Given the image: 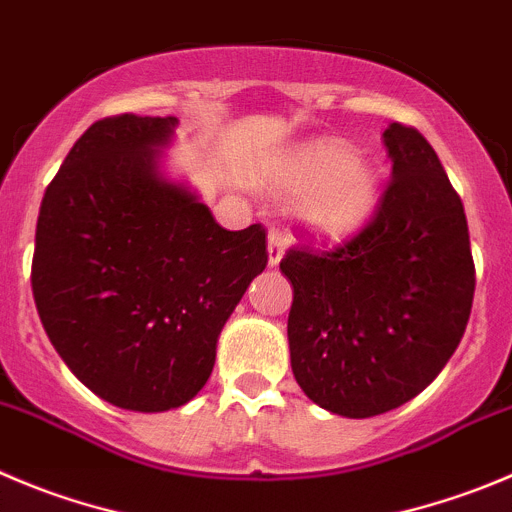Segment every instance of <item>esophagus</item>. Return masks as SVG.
<instances>
[{
    "label": "esophagus",
    "instance_id": "esophagus-1",
    "mask_svg": "<svg viewBox=\"0 0 512 512\" xmlns=\"http://www.w3.org/2000/svg\"><path fill=\"white\" fill-rule=\"evenodd\" d=\"M286 248V233L279 231V228H271L269 233V266H276L284 256Z\"/></svg>",
    "mask_w": 512,
    "mask_h": 512
}]
</instances>
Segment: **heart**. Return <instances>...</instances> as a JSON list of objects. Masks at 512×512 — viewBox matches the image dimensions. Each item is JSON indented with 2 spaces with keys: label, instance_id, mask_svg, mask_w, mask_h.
I'll return each mask as SVG.
<instances>
[{
  "label": "heart",
  "instance_id": "heart-1",
  "mask_svg": "<svg viewBox=\"0 0 512 512\" xmlns=\"http://www.w3.org/2000/svg\"><path fill=\"white\" fill-rule=\"evenodd\" d=\"M266 186L279 193L304 191L299 218L326 238L357 233L379 198L374 165L342 140H314L291 150L266 173Z\"/></svg>",
  "mask_w": 512,
  "mask_h": 512
}]
</instances>
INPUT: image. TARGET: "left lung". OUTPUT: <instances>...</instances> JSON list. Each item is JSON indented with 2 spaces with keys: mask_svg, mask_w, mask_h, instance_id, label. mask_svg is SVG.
Wrapping results in <instances>:
<instances>
[{
  "mask_svg": "<svg viewBox=\"0 0 512 512\" xmlns=\"http://www.w3.org/2000/svg\"><path fill=\"white\" fill-rule=\"evenodd\" d=\"M392 178L349 241L294 246L291 369L306 397L364 420L422 392L460 344L475 294L465 208L420 130L382 133Z\"/></svg>",
  "mask_w": 512,
  "mask_h": 512,
  "instance_id": "8db88e82",
  "label": "left lung"
}]
</instances>
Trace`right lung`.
<instances>
[{"instance_id": "1", "label": "right lung", "mask_w": 512, "mask_h": 512, "mask_svg": "<svg viewBox=\"0 0 512 512\" xmlns=\"http://www.w3.org/2000/svg\"><path fill=\"white\" fill-rule=\"evenodd\" d=\"M175 118L92 123L47 186L32 294L52 347L87 389L133 412L201 392L223 324L266 269L264 226L226 231L165 180Z\"/></svg>"}]
</instances>
